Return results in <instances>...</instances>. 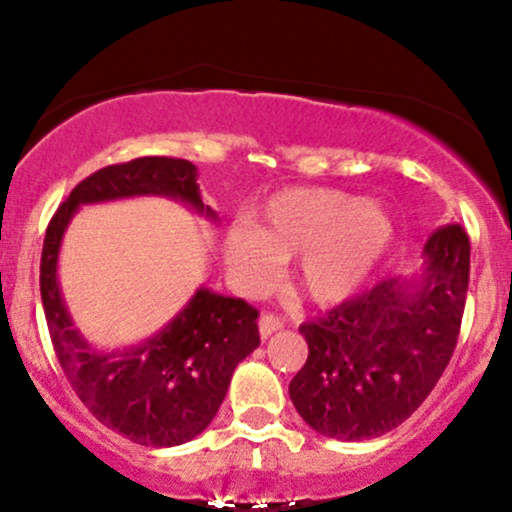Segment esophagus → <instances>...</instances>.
<instances>
[{
    "label": "esophagus",
    "instance_id": "obj_1",
    "mask_svg": "<svg viewBox=\"0 0 512 512\" xmlns=\"http://www.w3.org/2000/svg\"><path fill=\"white\" fill-rule=\"evenodd\" d=\"M281 327H284V320L276 315H262L260 317V337L262 339H269L274 332H279Z\"/></svg>",
    "mask_w": 512,
    "mask_h": 512
}]
</instances>
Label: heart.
Instances as JSON below:
<instances>
[{
	"instance_id": "obj_1",
	"label": "heart",
	"mask_w": 512,
	"mask_h": 512,
	"mask_svg": "<svg viewBox=\"0 0 512 512\" xmlns=\"http://www.w3.org/2000/svg\"><path fill=\"white\" fill-rule=\"evenodd\" d=\"M395 219L380 202L330 187L276 192L257 223H233L223 238V262L248 296L274 284L281 264H293V286L305 301L334 305L351 298L395 243Z\"/></svg>"
}]
</instances>
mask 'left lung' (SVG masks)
<instances>
[{
  "mask_svg": "<svg viewBox=\"0 0 512 512\" xmlns=\"http://www.w3.org/2000/svg\"><path fill=\"white\" fill-rule=\"evenodd\" d=\"M469 238L460 223L431 233L419 276H395L298 327L308 361L289 395L320 436L368 440L407 421L455 351L467 301Z\"/></svg>",
  "mask_w": 512,
  "mask_h": 512,
  "instance_id": "8db88e82",
  "label": "left lung"
}]
</instances>
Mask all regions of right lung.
Returning a JSON list of instances; mask_svg holds the SVG:
<instances>
[{
  "mask_svg": "<svg viewBox=\"0 0 512 512\" xmlns=\"http://www.w3.org/2000/svg\"><path fill=\"white\" fill-rule=\"evenodd\" d=\"M129 197H168L219 221L199 195L195 163L144 156L96 170L52 216L40 257V296L60 366L88 411L134 443L173 448L211 424L233 370L260 346L257 310L243 298L199 286L154 337L115 351L88 344L76 330L57 279L62 238L79 207Z\"/></svg>",
  "mask_w": 512,
  "mask_h": 512,
  "instance_id": "obj_1",
  "label": "right lung"
}]
</instances>
